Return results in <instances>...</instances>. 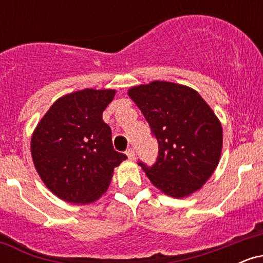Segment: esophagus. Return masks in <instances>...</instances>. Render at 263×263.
<instances>
[{
  "label": "esophagus",
  "instance_id": "1",
  "mask_svg": "<svg viewBox=\"0 0 263 263\" xmlns=\"http://www.w3.org/2000/svg\"><path fill=\"white\" fill-rule=\"evenodd\" d=\"M126 155H127L129 161H135L136 159V153H135L134 148H128L127 151H126Z\"/></svg>",
  "mask_w": 263,
  "mask_h": 263
}]
</instances>
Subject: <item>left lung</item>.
I'll use <instances>...</instances> for the list:
<instances>
[{
  "label": "left lung",
  "mask_w": 263,
  "mask_h": 263,
  "mask_svg": "<svg viewBox=\"0 0 263 263\" xmlns=\"http://www.w3.org/2000/svg\"><path fill=\"white\" fill-rule=\"evenodd\" d=\"M127 93L158 142L155 164L140 162L151 183L177 199L201 189L222 149L221 122L206 101L192 87L161 80L132 86Z\"/></svg>",
  "instance_id": "1"
}]
</instances>
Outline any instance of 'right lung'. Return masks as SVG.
<instances>
[{
  "label": "right lung",
  "instance_id": "right-lung-1",
  "mask_svg": "<svg viewBox=\"0 0 263 263\" xmlns=\"http://www.w3.org/2000/svg\"><path fill=\"white\" fill-rule=\"evenodd\" d=\"M116 90L84 89L57 100L32 134L35 171L55 197L90 204L106 193L114 170L127 157L114 149L102 112Z\"/></svg>",
  "mask_w": 263,
  "mask_h": 263
}]
</instances>
